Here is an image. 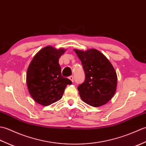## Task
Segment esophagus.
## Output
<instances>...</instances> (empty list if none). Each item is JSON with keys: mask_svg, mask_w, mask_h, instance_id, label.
Masks as SVG:
<instances>
[{"mask_svg": "<svg viewBox=\"0 0 146 146\" xmlns=\"http://www.w3.org/2000/svg\"><path fill=\"white\" fill-rule=\"evenodd\" d=\"M69 79L71 80V82H73V81H74V77H73V76H70L69 77Z\"/></svg>", "mask_w": 146, "mask_h": 146, "instance_id": "obj_1", "label": "esophagus"}]
</instances>
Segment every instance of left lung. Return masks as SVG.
Masks as SVG:
<instances>
[{"mask_svg": "<svg viewBox=\"0 0 146 146\" xmlns=\"http://www.w3.org/2000/svg\"><path fill=\"white\" fill-rule=\"evenodd\" d=\"M82 62L85 73L84 82L78 86L82 100L92 107L105 105L116 91L117 76L108 59L99 51L74 49Z\"/></svg>", "mask_w": 146, "mask_h": 146, "instance_id": "obj_1", "label": "left lung"}]
</instances>
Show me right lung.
<instances>
[{"label": "right lung", "instance_id": "add662e5", "mask_svg": "<svg viewBox=\"0 0 146 146\" xmlns=\"http://www.w3.org/2000/svg\"><path fill=\"white\" fill-rule=\"evenodd\" d=\"M63 48L51 46L41 49L31 62L26 74L27 88L32 98L40 105L48 106L60 100L71 80L61 76L59 58Z\"/></svg>", "mask_w": 146, "mask_h": 146}]
</instances>
